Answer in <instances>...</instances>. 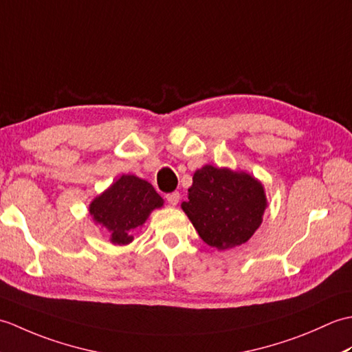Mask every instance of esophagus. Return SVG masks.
Instances as JSON below:
<instances>
[{
  "label": "esophagus",
  "instance_id": "esophagus-1",
  "mask_svg": "<svg viewBox=\"0 0 352 352\" xmlns=\"http://www.w3.org/2000/svg\"><path fill=\"white\" fill-rule=\"evenodd\" d=\"M166 201L170 204V206H177L178 203H180V193L178 192H172V193H168L166 195Z\"/></svg>",
  "mask_w": 352,
  "mask_h": 352
}]
</instances>
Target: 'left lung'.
I'll return each instance as SVG.
<instances>
[{"instance_id":"left-lung-1","label":"left lung","mask_w":352,"mask_h":352,"mask_svg":"<svg viewBox=\"0 0 352 352\" xmlns=\"http://www.w3.org/2000/svg\"><path fill=\"white\" fill-rule=\"evenodd\" d=\"M267 198L263 184L245 170L206 164L197 169L182 208L213 248L226 251L246 243L263 222Z\"/></svg>"}]
</instances>
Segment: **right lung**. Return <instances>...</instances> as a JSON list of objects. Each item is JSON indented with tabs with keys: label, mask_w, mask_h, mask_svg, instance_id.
Here are the masks:
<instances>
[{
	"label": "right lung",
	"mask_w": 352,
	"mask_h": 352,
	"mask_svg": "<svg viewBox=\"0 0 352 352\" xmlns=\"http://www.w3.org/2000/svg\"><path fill=\"white\" fill-rule=\"evenodd\" d=\"M163 198L151 183L124 174L89 204V214L95 223L104 227L113 245L133 242V231L146 222L155 208L163 207Z\"/></svg>",
	"instance_id": "1"
}]
</instances>
